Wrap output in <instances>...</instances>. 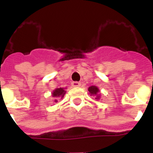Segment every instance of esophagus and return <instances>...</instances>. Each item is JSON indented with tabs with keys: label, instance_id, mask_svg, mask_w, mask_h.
Returning <instances> with one entry per match:
<instances>
[{
	"label": "esophagus",
	"instance_id": "34e87169",
	"mask_svg": "<svg viewBox=\"0 0 153 153\" xmlns=\"http://www.w3.org/2000/svg\"><path fill=\"white\" fill-rule=\"evenodd\" d=\"M71 85H72L74 87H78V86H81V83H79V82H77V81H74V82H72Z\"/></svg>",
	"mask_w": 153,
	"mask_h": 153
}]
</instances>
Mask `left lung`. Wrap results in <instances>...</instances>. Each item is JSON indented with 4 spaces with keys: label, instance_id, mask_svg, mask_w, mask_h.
<instances>
[{
    "label": "left lung",
    "instance_id": "obj_1",
    "mask_svg": "<svg viewBox=\"0 0 153 153\" xmlns=\"http://www.w3.org/2000/svg\"><path fill=\"white\" fill-rule=\"evenodd\" d=\"M88 90H89V92L91 93L92 95H95V96L97 95V93L99 92V89L95 86H91L90 87H89ZM99 98H100V96H99V97L97 96V98H96V99H99Z\"/></svg>",
    "mask_w": 153,
    "mask_h": 153
}]
</instances>
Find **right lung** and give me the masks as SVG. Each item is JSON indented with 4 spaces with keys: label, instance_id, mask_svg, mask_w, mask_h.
Instances as JSON below:
<instances>
[{
    "label": "right lung",
    "instance_id": "add662e5",
    "mask_svg": "<svg viewBox=\"0 0 153 153\" xmlns=\"http://www.w3.org/2000/svg\"><path fill=\"white\" fill-rule=\"evenodd\" d=\"M65 93H66V91L63 88H57L53 91V93H52V96L54 97H61L62 98L64 96ZM55 102H57V100H55Z\"/></svg>",
    "mask_w": 153,
    "mask_h": 153
}]
</instances>
